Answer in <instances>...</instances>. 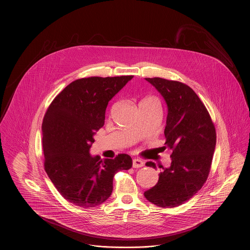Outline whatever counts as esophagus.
<instances>
[{
	"label": "esophagus",
	"instance_id": "obj_1",
	"mask_svg": "<svg viewBox=\"0 0 250 250\" xmlns=\"http://www.w3.org/2000/svg\"><path fill=\"white\" fill-rule=\"evenodd\" d=\"M145 166V163L139 159H134L133 162H132V167L134 168H139V167H142Z\"/></svg>",
	"mask_w": 250,
	"mask_h": 250
}]
</instances>
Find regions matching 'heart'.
I'll return each mask as SVG.
<instances>
[{
    "mask_svg": "<svg viewBox=\"0 0 250 250\" xmlns=\"http://www.w3.org/2000/svg\"><path fill=\"white\" fill-rule=\"evenodd\" d=\"M143 102H154V103H156L157 104V102L152 99V98H146V99H144L141 103H143Z\"/></svg>",
    "mask_w": 250,
    "mask_h": 250,
    "instance_id": "b5f03b06",
    "label": "heart"
}]
</instances>
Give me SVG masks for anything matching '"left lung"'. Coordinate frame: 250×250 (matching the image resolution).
<instances>
[{
	"mask_svg": "<svg viewBox=\"0 0 250 250\" xmlns=\"http://www.w3.org/2000/svg\"><path fill=\"white\" fill-rule=\"evenodd\" d=\"M161 93L167 105L166 146L172 151L171 165L163 167L159 181L144 193L161 208H175L191 199L206 183L216 146L210 115L188 85L163 78H146ZM156 168L152 162L146 164Z\"/></svg>",
	"mask_w": 250,
	"mask_h": 250,
	"instance_id": "8db88e82",
	"label": "left lung"
}]
</instances>
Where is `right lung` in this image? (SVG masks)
Instances as JSON below:
<instances>
[{
    "label": "right lung",
    "instance_id": "1",
    "mask_svg": "<svg viewBox=\"0 0 250 250\" xmlns=\"http://www.w3.org/2000/svg\"><path fill=\"white\" fill-rule=\"evenodd\" d=\"M132 78L78 79L55 97L45 112L44 170L60 194L75 206L87 208L105 202L116 173L132 167L127 154L101 160L89 153L93 136L104 124L108 102Z\"/></svg>",
    "mask_w": 250,
    "mask_h": 250
}]
</instances>
